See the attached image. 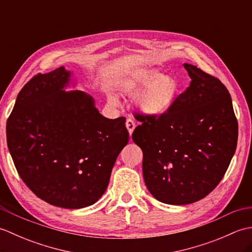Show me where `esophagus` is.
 I'll return each instance as SVG.
<instances>
[{
	"instance_id": "1",
	"label": "esophagus",
	"mask_w": 252,
	"mask_h": 252,
	"mask_svg": "<svg viewBox=\"0 0 252 252\" xmlns=\"http://www.w3.org/2000/svg\"><path fill=\"white\" fill-rule=\"evenodd\" d=\"M126 126L127 131H129V134L132 135L133 131H134V129H135V122L133 121V119H131V118H127L126 121Z\"/></svg>"
}]
</instances>
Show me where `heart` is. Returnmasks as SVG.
<instances>
[{
  "label": "heart",
  "instance_id": "heart-1",
  "mask_svg": "<svg viewBox=\"0 0 252 252\" xmlns=\"http://www.w3.org/2000/svg\"><path fill=\"white\" fill-rule=\"evenodd\" d=\"M143 88L146 90L138 95V107L148 115L159 116L172 106L180 91V82L173 76H163L160 71L152 69L131 79L125 88L131 93L138 92ZM109 100L112 104H117L115 96L110 95Z\"/></svg>",
  "mask_w": 252,
  "mask_h": 252
}]
</instances>
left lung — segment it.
I'll use <instances>...</instances> for the list:
<instances>
[{"label": "left lung", "instance_id": "1", "mask_svg": "<svg viewBox=\"0 0 252 252\" xmlns=\"http://www.w3.org/2000/svg\"><path fill=\"white\" fill-rule=\"evenodd\" d=\"M191 81L162 115L142 122L132 140L143 152V176L151 194L169 205L205 198L225 174L236 151L238 123L220 80L184 63Z\"/></svg>", "mask_w": 252, "mask_h": 252}]
</instances>
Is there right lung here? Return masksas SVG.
Wrapping results in <instances>:
<instances>
[{
  "instance_id": "add662e5",
  "label": "right lung",
  "mask_w": 252,
  "mask_h": 252,
  "mask_svg": "<svg viewBox=\"0 0 252 252\" xmlns=\"http://www.w3.org/2000/svg\"><path fill=\"white\" fill-rule=\"evenodd\" d=\"M70 71L37 73L6 122L9 153L25 184L50 205L80 209L104 194L129 142L126 118L108 119L82 91H63Z\"/></svg>"
}]
</instances>
